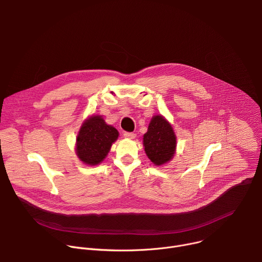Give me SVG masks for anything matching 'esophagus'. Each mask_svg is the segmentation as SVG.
I'll return each instance as SVG.
<instances>
[{
	"instance_id": "esophagus-1",
	"label": "esophagus",
	"mask_w": 262,
	"mask_h": 262,
	"mask_svg": "<svg viewBox=\"0 0 262 262\" xmlns=\"http://www.w3.org/2000/svg\"><path fill=\"white\" fill-rule=\"evenodd\" d=\"M123 136H124V138H126V139H135V138L137 137L136 134H134V133H124Z\"/></svg>"
}]
</instances>
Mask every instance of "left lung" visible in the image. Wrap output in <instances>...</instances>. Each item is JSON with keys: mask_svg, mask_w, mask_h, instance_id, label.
<instances>
[{"mask_svg": "<svg viewBox=\"0 0 262 262\" xmlns=\"http://www.w3.org/2000/svg\"><path fill=\"white\" fill-rule=\"evenodd\" d=\"M176 135L171 123L163 115H155L143 136L144 150L156 166L169 163L176 152Z\"/></svg>", "mask_w": 262, "mask_h": 262, "instance_id": "obj_1", "label": "left lung"}]
</instances>
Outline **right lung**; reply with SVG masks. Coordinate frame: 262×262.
I'll list each match as a JSON object with an SVG mask.
<instances>
[{"instance_id":"add662e5","label":"right lung","mask_w":262,"mask_h":262,"mask_svg":"<svg viewBox=\"0 0 262 262\" xmlns=\"http://www.w3.org/2000/svg\"><path fill=\"white\" fill-rule=\"evenodd\" d=\"M118 137V130L106 124L102 116L91 115L84 120L77 136L76 155L85 165H99Z\"/></svg>"}]
</instances>
